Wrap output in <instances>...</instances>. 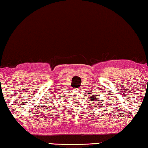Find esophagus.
Masks as SVG:
<instances>
[{"label":"esophagus","mask_w":148,"mask_h":148,"mask_svg":"<svg viewBox=\"0 0 148 148\" xmlns=\"http://www.w3.org/2000/svg\"><path fill=\"white\" fill-rule=\"evenodd\" d=\"M82 88H81V87H80V88H77V89H75V92H81V91H82Z\"/></svg>","instance_id":"esophagus-1"}]
</instances>
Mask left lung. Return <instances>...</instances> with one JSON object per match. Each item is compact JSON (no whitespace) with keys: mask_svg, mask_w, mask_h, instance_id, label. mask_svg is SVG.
<instances>
[{"mask_svg":"<svg viewBox=\"0 0 148 148\" xmlns=\"http://www.w3.org/2000/svg\"><path fill=\"white\" fill-rule=\"evenodd\" d=\"M92 95V97H90L91 99H91V100H94V101H95V100H97V96H98V95ZM106 101H108L107 100H106ZM109 101H110V99L109 100ZM103 105H104V104H103Z\"/></svg>","mask_w":148,"mask_h":148,"instance_id":"obj_1","label":"left lung"}]
</instances>
